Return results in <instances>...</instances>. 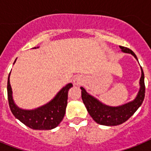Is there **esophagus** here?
<instances>
[{
	"mask_svg": "<svg viewBox=\"0 0 151 151\" xmlns=\"http://www.w3.org/2000/svg\"><path fill=\"white\" fill-rule=\"evenodd\" d=\"M84 82V78L81 75H76L73 79V85H81Z\"/></svg>",
	"mask_w": 151,
	"mask_h": 151,
	"instance_id": "34e87169",
	"label": "esophagus"
}]
</instances>
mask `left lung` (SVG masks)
<instances>
[{
    "mask_svg": "<svg viewBox=\"0 0 151 151\" xmlns=\"http://www.w3.org/2000/svg\"><path fill=\"white\" fill-rule=\"evenodd\" d=\"M122 52L132 55L138 61L136 54L131 49L120 46ZM141 68V78L139 80V90L136 98L129 103L117 106H110L96 99L92 95L88 93L85 88L81 87V98L88 112L95 122L102 125L115 126L124 123L134 114L142 105L145 96V85H144V73Z\"/></svg>",
    "mask_w": 151,
    "mask_h": 151,
    "instance_id": "1",
    "label": "left lung"
}]
</instances>
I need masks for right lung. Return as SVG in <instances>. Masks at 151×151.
<instances>
[{"label": "right lung", "mask_w": 151, "mask_h": 151, "mask_svg": "<svg viewBox=\"0 0 151 151\" xmlns=\"http://www.w3.org/2000/svg\"><path fill=\"white\" fill-rule=\"evenodd\" d=\"M38 48V47H37ZM34 48H37L36 47ZM16 59L14 62V63ZM10 74L8 78V99L11 111L18 120L35 130H50L56 128L63 119L66 112L68 91L73 85L69 83L59 90L52 100L43 106L32 110L19 107L14 102L10 85Z\"/></svg>", "instance_id": "right-lung-1"}]
</instances>
